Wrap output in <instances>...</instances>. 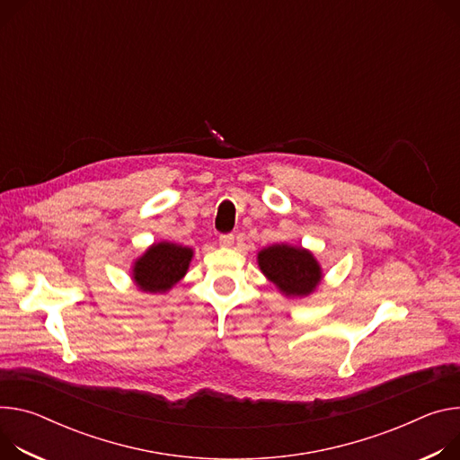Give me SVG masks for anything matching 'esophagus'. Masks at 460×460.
<instances>
[{"label":"esophagus","instance_id":"esophagus-1","mask_svg":"<svg viewBox=\"0 0 460 460\" xmlns=\"http://www.w3.org/2000/svg\"><path fill=\"white\" fill-rule=\"evenodd\" d=\"M218 242H220L222 247H229V245L234 243V234H231V233H229V234H220Z\"/></svg>","mask_w":460,"mask_h":460}]
</instances>
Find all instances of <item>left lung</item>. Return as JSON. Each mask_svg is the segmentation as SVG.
Returning <instances> with one entry per match:
<instances>
[{"label":"left lung","mask_w":460,"mask_h":460,"mask_svg":"<svg viewBox=\"0 0 460 460\" xmlns=\"http://www.w3.org/2000/svg\"><path fill=\"white\" fill-rule=\"evenodd\" d=\"M261 271L286 297H306L319 286L323 271L315 257L299 245L275 243L259 253Z\"/></svg>","instance_id":"1"}]
</instances>
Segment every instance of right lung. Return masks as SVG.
<instances>
[{"instance_id": "1", "label": "right lung", "mask_w": 460, "mask_h": 460, "mask_svg": "<svg viewBox=\"0 0 460 460\" xmlns=\"http://www.w3.org/2000/svg\"><path fill=\"white\" fill-rule=\"evenodd\" d=\"M192 261V249L171 242L150 245L132 270V279L139 289L148 294H164L180 282Z\"/></svg>"}]
</instances>
